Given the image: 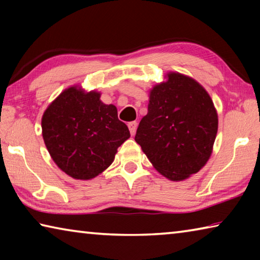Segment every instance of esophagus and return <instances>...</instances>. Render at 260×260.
<instances>
[{"mask_svg":"<svg viewBox=\"0 0 260 260\" xmlns=\"http://www.w3.org/2000/svg\"><path fill=\"white\" fill-rule=\"evenodd\" d=\"M128 128H129L131 134L134 135L135 132H136V128H138V122H136V121L128 122Z\"/></svg>","mask_w":260,"mask_h":260,"instance_id":"34e87169","label":"esophagus"}]
</instances>
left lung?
Here are the masks:
<instances>
[{"mask_svg": "<svg viewBox=\"0 0 260 260\" xmlns=\"http://www.w3.org/2000/svg\"><path fill=\"white\" fill-rule=\"evenodd\" d=\"M167 76L169 80L150 91L148 113L140 121L135 141L158 172L180 181L208 161L218 116L199 82L180 73Z\"/></svg>", "mask_w": 260, "mask_h": 260, "instance_id": "1", "label": "left lung"}]
</instances>
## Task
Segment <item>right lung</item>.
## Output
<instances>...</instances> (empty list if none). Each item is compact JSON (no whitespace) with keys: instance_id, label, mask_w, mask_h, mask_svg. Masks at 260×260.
Wrapping results in <instances>:
<instances>
[{"instance_id":"1","label":"right lung","mask_w":260,"mask_h":260,"mask_svg":"<svg viewBox=\"0 0 260 260\" xmlns=\"http://www.w3.org/2000/svg\"><path fill=\"white\" fill-rule=\"evenodd\" d=\"M100 93L77 87L64 90L43 113L42 135L57 166L70 177L89 180L112 164L117 149L129 138L117 108Z\"/></svg>"}]
</instances>
